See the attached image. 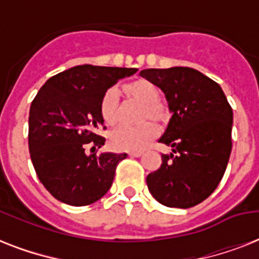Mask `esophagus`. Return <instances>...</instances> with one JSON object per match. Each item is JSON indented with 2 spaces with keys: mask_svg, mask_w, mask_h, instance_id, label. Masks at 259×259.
<instances>
[{
  "mask_svg": "<svg viewBox=\"0 0 259 259\" xmlns=\"http://www.w3.org/2000/svg\"><path fill=\"white\" fill-rule=\"evenodd\" d=\"M130 157H140L142 156V152H129Z\"/></svg>",
  "mask_w": 259,
  "mask_h": 259,
  "instance_id": "obj_1",
  "label": "esophagus"
}]
</instances>
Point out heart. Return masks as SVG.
Returning <instances> with one entry per match:
<instances>
[{"label": "heart", "instance_id": "obj_1", "mask_svg": "<svg viewBox=\"0 0 259 259\" xmlns=\"http://www.w3.org/2000/svg\"><path fill=\"white\" fill-rule=\"evenodd\" d=\"M122 93L127 99L142 103L140 119H153L157 123H165L169 118V107L160 99V89L146 79H138L122 87ZM99 114L106 126L114 127L119 121L118 94L107 90L102 97ZM157 126L153 122H144L138 126H125L115 130L110 137V145L115 150H142L157 136Z\"/></svg>", "mask_w": 259, "mask_h": 259}]
</instances>
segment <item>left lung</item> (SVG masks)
Returning a JSON list of instances; mask_svg holds the SVG:
<instances>
[{
  "label": "left lung",
  "mask_w": 259,
  "mask_h": 259,
  "mask_svg": "<svg viewBox=\"0 0 259 259\" xmlns=\"http://www.w3.org/2000/svg\"><path fill=\"white\" fill-rule=\"evenodd\" d=\"M141 76L164 91L173 113L158 142L172 148L146 184L166 207L189 208L217 189L227 168L233 142V109L212 79L189 67L148 68Z\"/></svg>",
  "instance_id": "1"
}]
</instances>
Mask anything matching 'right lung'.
Returning <instances> with one entry per match:
<instances>
[{
	"mask_svg": "<svg viewBox=\"0 0 259 259\" xmlns=\"http://www.w3.org/2000/svg\"><path fill=\"white\" fill-rule=\"evenodd\" d=\"M136 68L76 66L55 75L38 90L29 110L30 160L48 192L62 203L87 205L99 200L113 184L118 162L126 153H92L105 145L102 97Z\"/></svg>",
	"mask_w": 259,
	"mask_h": 259,
	"instance_id": "obj_1",
	"label": "right lung"
}]
</instances>
